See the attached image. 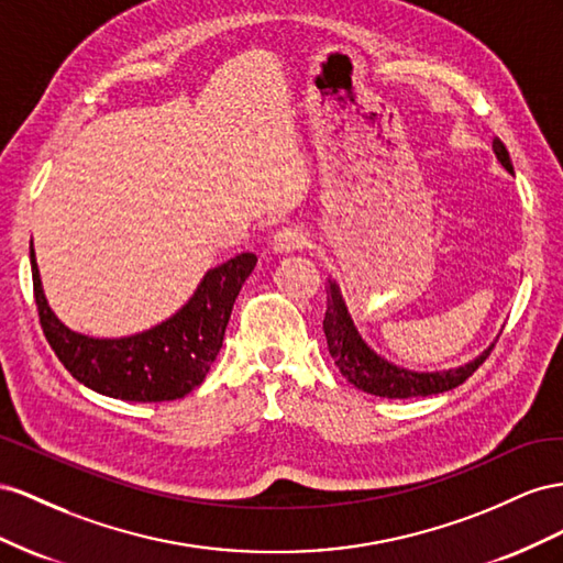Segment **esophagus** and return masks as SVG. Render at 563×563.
<instances>
[{"label": "esophagus", "mask_w": 563, "mask_h": 563, "mask_svg": "<svg viewBox=\"0 0 563 563\" xmlns=\"http://www.w3.org/2000/svg\"><path fill=\"white\" fill-rule=\"evenodd\" d=\"M271 245H273V252H276V254H292V252H297V250L307 245V235H303V231L297 229V227H287V229H283L276 235H273Z\"/></svg>", "instance_id": "obj_1"}]
</instances>
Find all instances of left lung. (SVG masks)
Masks as SVG:
<instances>
[{
	"instance_id": "8db88e82",
	"label": "left lung",
	"mask_w": 563,
	"mask_h": 563,
	"mask_svg": "<svg viewBox=\"0 0 563 563\" xmlns=\"http://www.w3.org/2000/svg\"><path fill=\"white\" fill-rule=\"evenodd\" d=\"M493 153L497 157V163H500L509 174H514L509 153L500 139H493ZM323 330L330 356L334 365L340 367V373L356 389L382 398H415L451 391L476 373V367L488 358L490 349L495 346L493 342L484 353H478L474 361L437 373L410 371V367L396 365L363 340L358 328L353 325V318L346 309L340 285L334 280H328V311L323 320Z\"/></svg>"
}]
</instances>
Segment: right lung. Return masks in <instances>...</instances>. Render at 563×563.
Instances as JSON below:
<instances>
[{
    "instance_id": "right-lung-1",
    "label": "right lung",
    "mask_w": 563,
    "mask_h": 563,
    "mask_svg": "<svg viewBox=\"0 0 563 563\" xmlns=\"http://www.w3.org/2000/svg\"><path fill=\"white\" fill-rule=\"evenodd\" d=\"M30 266L44 336L66 371L96 394L157 404L184 398L210 373L235 297L254 271L256 256L245 252L210 268L179 311L163 323L126 336H89L60 323L44 297L32 243Z\"/></svg>"
}]
</instances>
